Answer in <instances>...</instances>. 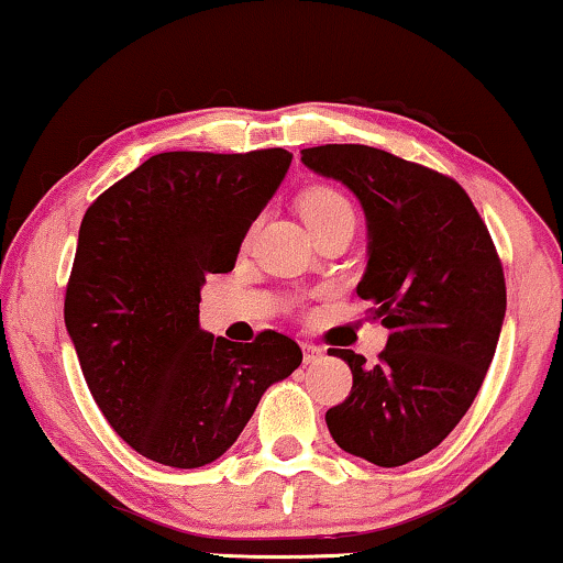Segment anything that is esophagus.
Masks as SVG:
<instances>
[{"label": "esophagus", "instance_id": "34e87169", "mask_svg": "<svg viewBox=\"0 0 563 563\" xmlns=\"http://www.w3.org/2000/svg\"><path fill=\"white\" fill-rule=\"evenodd\" d=\"M300 349H303L306 364H318L323 358V349L316 346V343H300Z\"/></svg>", "mask_w": 563, "mask_h": 563}]
</instances>
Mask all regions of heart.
<instances>
[{"instance_id":"1","label":"heart","mask_w":563,"mask_h":563,"mask_svg":"<svg viewBox=\"0 0 563 563\" xmlns=\"http://www.w3.org/2000/svg\"><path fill=\"white\" fill-rule=\"evenodd\" d=\"M300 214H303L310 232L329 228L333 222H354V207L333 187H310L298 197Z\"/></svg>"}]
</instances>
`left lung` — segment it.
I'll use <instances>...</instances> for the list:
<instances>
[{"label": "left lung", "instance_id": "1", "mask_svg": "<svg viewBox=\"0 0 563 563\" xmlns=\"http://www.w3.org/2000/svg\"><path fill=\"white\" fill-rule=\"evenodd\" d=\"M300 162L362 201L368 263L356 292L389 329L374 366L329 349L349 364L354 387L325 424L351 455L407 465L455 430L483 387L506 318L500 257L450 176L362 144L303 148Z\"/></svg>", "mask_w": 563, "mask_h": 563}]
</instances>
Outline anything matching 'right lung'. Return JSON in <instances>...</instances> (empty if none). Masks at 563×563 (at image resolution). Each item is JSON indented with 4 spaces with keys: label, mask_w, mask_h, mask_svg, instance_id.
Here are the masks:
<instances>
[{
    "label": "right lung",
    "mask_w": 563,
    "mask_h": 563,
    "mask_svg": "<svg viewBox=\"0 0 563 563\" xmlns=\"http://www.w3.org/2000/svg\"><path fill=\"white\" fill-rule=\"evenodd\" d=\"M290 158L166 151L82 217L67 333L108 424L154 463L189 470L224 455L265 389L303 362L278 331L234 343L199 329L201 285L232 271Z\"/></svg>",
    "instance_id": "add662e5"
}]
</instances>
